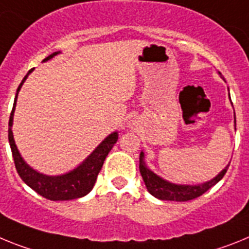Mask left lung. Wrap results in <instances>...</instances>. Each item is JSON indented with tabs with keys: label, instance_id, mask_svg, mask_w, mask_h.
I'll use <instances>...</instances> for the list:
<instances>
[{
	"label": "left lung",
	"instance_id": "left-lung-1",
	"mask_svg": "<svg viewBox=\"0 0 249 249\" xmlns=\"http://www.w3.org/2000/svg\"><path fill=\"white\" fill-rule=\"evenodd\" d=\"M220 77L224 80V77L222 76V73L219 72ZM231 99V98H229ZM233 105V104H232ZM234 126H235V115H234ZM228 165L224 168L220 173H218L217 176L214 177L211 180L202 183V184H176V183H172V181L165 180L164 178L159 177L158 174H155L154 172H151L148 168L145 163V154L144 151L142 150L139 158V169L140 174L142 177V180L145 183V187L148 189L149 193L153 196L158 198L160 200H176V202H187V200H192L194 198H198L199 196H202L203 193H205L209 188H212L213 185H215L220 179L223 178L224 174L227 173L228 169Z\"/></svg>",
	"mask_w": 249,
	"mask_h": 249
}]
</instances>
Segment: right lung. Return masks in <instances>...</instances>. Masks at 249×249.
Returning a JSON list of instances; mask_svg holds the SVG:
<instances>
[{
	"mask_svg": "<svg viewBox=\"0 0 249 249\" xmlns=\"http://www.w3.org/2000/svg\"><path fill=\"white\" fill-rule=\"evenodd\" d=\"M60 51L51 53L47 56L44 62L49 61L56 55H59ZM34 71V69L26 73V76L21 81L20 86L17 88L16 96H15V103L12 111L10 115V122H8V142H10L11 151H12V157L15 160V166L18 173V176L21 177L26 184L30 188L42 196L44 198L50 200H71L76 199V198H81V196H86L90 193V190L94 188L95 181L98 178V174L100 173L101 168H103L104 160L107 157L109 151L114 146L116 142H118V131L109 134L103 142L99 144L91 154L86 158L83 163L77 165L75 169L70 170V172L61 174V176H46L44 173H40L37 170H35L32 166L26 163L25 159L21 157L20 151L17 149L16 142L14 139V133H12V124H14V114L15 109H16V101L17 96H18V91L22 88L23 83L26 79L29 77L30 73Z\"/></svg>",
	"mask_w": 249,
	"mask_h": 249,
	"instance_id": "obj_1",
	"label": "right lung"
}]
</instances>
